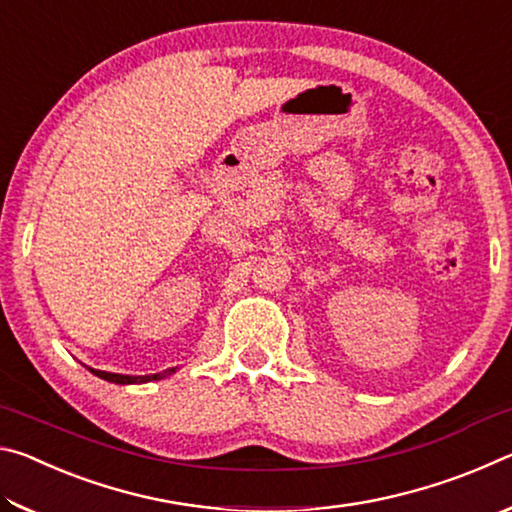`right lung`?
Listing matches in <instances>:
<instances>
[{
	"label": "right lung",
	"mask_w": 512,
	"mask_h": 512,
	"mask_svg": "<svg viewBox=\"0 0 512 512\" xmlns=\"http://www.w3.org/2000/svg\"><path fill=\"white\" fill-rule=\"evenodd\" d=\"M92 375H97V377H101V379H106V381H112V384H146V381H158V379H164V377H169V375H173V372H176L178 368H167V370H162V372H155V375H119V372H106V370H94V368H88Z\"/></svg>",
	"instance_id": "right-lung-1"
}]
</instances>
